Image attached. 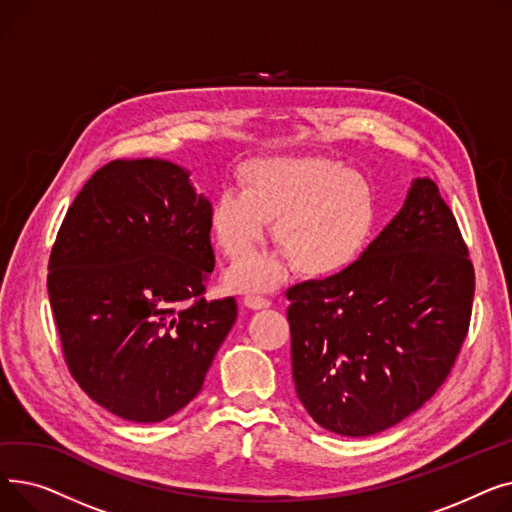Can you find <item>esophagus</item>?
Wrapping results in <instances>:
<instances>
[{"label": "esophagus", "mask_w": 512, "mask_h": 512, "mask_svg": "<svg viewBox=\"0 0 512 512\" xmlns=\"http://www.w3.org/2000/svg\"><path fill=\"white\" fill-rule=\"evenodd\" d=\"M270 305H272V301L265 297H259V294H247L245 297V307H249V309H267Z\"/></svg>", "instance_id": "obj_1"}]
</instances>
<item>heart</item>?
Listing matches in <instances>:
<instances>
[{
	"label": "heart",
	"instance_id": "heart-1",
	"mask_svg": "<svg viewBox=\"0 0 512 512\" xmlns=\"http://www.w3.org/2000/svg\"><path fill=\"white\" fill-rule=\"evenodd\" d=\"M238 191H222L209 207L215 245L234 263L245 261L274 222L280 257L242 263L230 274L238 290L276 286L288 263L301 276L324 278L359 259L378 222L371 182L340 161L315 155L253 159L238 170Z\"/></svg>",
	"mask_w": 512,
	"mask_h": 512
}]
</instances>
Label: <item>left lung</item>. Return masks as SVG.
<instances>
[{
    "instance_id": "obj_1",
    "label": "left lung",
    "mask_w": 512,
    "mask_h": 512,
    "mask_svg": "<svg viewBox=\"0 0 512 512\" xmlns=\"http://www.w3.org/2000/svg\"><path fill=\"white\" fill-rule=\"evenodd\" d=\"M473 292L454 213L434 180L417 178L355 263L286 290L292 380L307 413L351 438L415 413L461 353Z\"/></svg>"
}]
</instances>
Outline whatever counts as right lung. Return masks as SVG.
Wrapping results in <instances>:
<instances>
[{
	"instance_id": "obj_1",
	"label": "right lung",
	"mask_w": 512,
	"mask_h": 512,
	"mask_svg": "<svg viewBox=\"0 0 512 512\" xmlns=\"http://www.w3.org/2000/svg\"><path fill=\"white\" fill-rule=\"evenodd\" d=\"M211 203L164 159H116L70 205L47 292L76 384L110 413L157 423L184 409L236 321L207 301Z\"/></svg>"
}]
</instances>
